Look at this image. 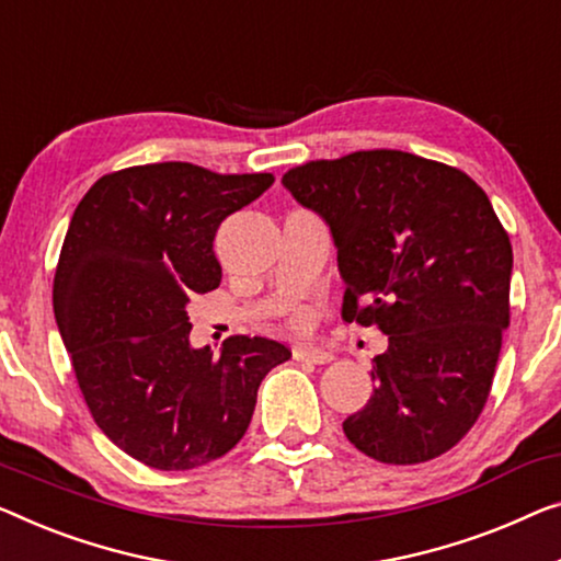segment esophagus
Returning <instances> with one entry per match:
<instances>
[{"label":"esophagus","mask_w":561,"mask_h":561,"mask_svg":"<svg viewBox=\"0 0 561 561\" xmlns=\"http://www.w3.org/2000/svg\"><path fill=\"white\" fill-rule=\"evenodd\" d=\"M295 360L312 363V365H328L332 363V353L320 347H295Z\"/></svg>","instance_id":"1"}]
</instances>
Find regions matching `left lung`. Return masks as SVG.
Masks as SVG:
<instances>
[{
    "label": "left lung",
    "instance_id": "obj_1",
    "mask_svg": "<svg viewBox=\"0 0 561 561\" xmlns=\"http://www.w3.org/2000/svg\"><path fill=\"white\" fill-rule=\"evenodd\" d=\"M282 186L330 227L342 317L388 334L347 440L396 466L446 454L483 411L508 328L514 254L489 196L403 150L297 165Z\"/></svg>",
    "mask_w": 561,
    "mask_h": 561
}]
</instances>
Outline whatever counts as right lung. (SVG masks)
I'll list each match as a JSON object with an SVG mask.
<instances>
[{"instance_id":"obj_1","label":"right lung","mask_w":561,"mask_h":561,"mask_svg":"<svg viewBox=\"0 0 561 561\" xmlns=\"http://www.w3.org/2000/svg\"><path fill=\"white\" fill-rule=\"evenodd\" d=\"M274 183L194 163L107 173L75 208L53 307L82 398L115 446L158 471H188L237 446L264 375L291 353L237 334L191 347L186 307L219 287L216 229Z\"/></svg>"}]
</instances>
